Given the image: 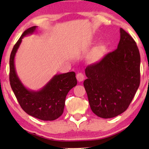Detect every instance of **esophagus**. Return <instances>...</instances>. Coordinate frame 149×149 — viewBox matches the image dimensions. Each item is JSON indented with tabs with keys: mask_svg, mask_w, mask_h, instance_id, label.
<instances>
[{
	"mask_svg": "<svg viewBox=\"0 0 149 149\" xmlns=\"http://www.w3.org/2000/svg\"><path fill=\"white\" fill-rule=\"evenodd\" d=\"M77 80H78L79 82H81V81H83V80H84L85 77H84V75H83V74H82V73H78V74H77Z\"/></svg>",
	"mask_w": 149,
	"mask_h": 149,
	"instance_id": "esophagus-1",
	"label": "esophagus"
}]
</instances>
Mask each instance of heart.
<instances>
[{"instance_id":"1","label":"heart","mask_w":149,"mask_h":149,"mask_svg":"<svg viewBox=\"0 0 149 149\" xmlns=\"http://www.w3.org/2000/svg\"><path fill=\"white\" fill-rule=\"evenodd\" d=\"M91 58H92L93 61H97L100 58V49H97L93 52V54H91Z\"/></svg>"}]
</instances>
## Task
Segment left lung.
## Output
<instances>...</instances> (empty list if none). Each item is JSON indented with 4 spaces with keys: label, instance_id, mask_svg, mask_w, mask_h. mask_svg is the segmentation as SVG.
<instances>
[{
    "label": "left lung",
    "instance_id": "1",
    "mask_svg": "<svg viewBox=\"0 0 149 149\" xmlns=\"http://www.w3.org/2000/svg\"><path fill=\"white\" fill-rule=\"evenodd\" d=\"M140 56L133 38L120 28L117 49L85 68L83 83L89 106L104 119L125 111L140 85Z\"/></svg>",
    "mask_w": 149,
    "mask_h": 149
}]
</instances>
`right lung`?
Returning a JSON list of instances; mask_svg holds the SVG:
<instances>
[{"label": "right lung", "mask_w": 149, "mask_h": 149, "mask_svg": "<svg viewBox=\"0 0 149 149\" xmlns=\"http://www.w3.org/2000/svg\"><path fill=\"white\" fill-rule=\"evenodd\" d=\"M37 26L28 28L14 45L9 60V81L12 90L26 113L42 121H54L62 115L68 91L76 86L74 72L55 74L39 90L28 89L20 80L15 66V57L22 38L36 32Z\"/></svg>", "instance_id": "1"}]
</instances>
